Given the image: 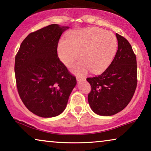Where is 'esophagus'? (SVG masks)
Masks as SVG:
<instances>
[{
  "mask_svg": "<svg viewBox=\"0 0 151 151\" xmlns=\"http://www.w3.org/2000/svg\"><path fill=\"white\" fill-rule=\"evenodd\" d=\"M83 80H86V78L82 77V76H76V81H81Z\"/></svg>",
  "mask_w": 151,
  "mask_h": 151,
  "instance_id": "esophagus-1",
  "label": "esophagus"
}]
</instances>
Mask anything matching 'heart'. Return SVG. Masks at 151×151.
<instances>
[{
  "mask_svg": "<svg viewBox=\"0 0 151 151\" xmlns=\"http://www.w3.org/2000/svg\"><path fill=\"white\" fill-rule=\"evenodd\" d=\"M117 48L118 40L114 33L97 27H89L69 33L67 38L61 39L57 53L67 66L81 57L82 60L71 67V70L76 75H84L90 70L99 74L109 67Z\"/></svg>",
  "mask_w": 151,
  "mask_h": 151,
  "instance_id": "1",
  "label": "heart"
}]
</instances>
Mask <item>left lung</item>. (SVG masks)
Instances as JSON below:
<instances>
[{
  "instance_id": "left-lung-1",
  "label": "left lung",
  "mask_w": 151,
  "mask_h": 151,
  "mask_svg": "<svg viewBox=\"0 0 151 151\" xmlns=\"http://www.w3.org/2000/svg\"><path fill=\"white\" fill-rule=\"evenodd\" d=\"M118 50L109 67L101 75L87 78L90 84L88 103L95 114L109 116L127 107L137 87V61L129 42L116 34Z\"/></svg>"
}]
</instances>
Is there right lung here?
I'll list each match as a JSON object with an SVG mask.
<instances>
[{"mask_svg":"<svg viewBox=\"0 0 151 151\" xmlns=\"http://www.w3.org/2000/svg\"><path fill=\"white\" fill-rule=\"evenodd\" d=\"M68 29L53 24L30 33L15 58L19 96L27 109L40 117L62 113L76 84L75 76L57 57L59 38Z\"/></svg>","mask_w":151,"mask_h":151,"instance_id":"obj_1","label":"right lung"}]
</instances>
